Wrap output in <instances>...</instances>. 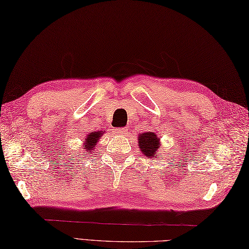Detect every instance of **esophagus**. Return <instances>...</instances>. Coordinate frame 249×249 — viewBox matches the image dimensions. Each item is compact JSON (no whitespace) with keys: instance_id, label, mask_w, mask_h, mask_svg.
<instances>
[{"instance_id":"1","label":"esophagus","mask_w":249,"mask_h":249,"mask_svg":"<svg viewBox=\"0 0 249 249\" xmlns=\"http://www.w3.org/2000/svg\"><path fill=\"white\" fill-rule=\"evenodd\" d=\"M127 128H118V129H115V133L118 134V135H121V136H126L127 135Z\"/></svg>"}]
</instances>
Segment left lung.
Here are the masks:
<instances>
[{
  "instance_id": "1",
  "label": "left lung",
  "mask_w": 249,
  "mask_h": 249,
  "mask_svg": "<svg viewBox=\"0 0 249 249\" xmlns=\"http://www.w3.org/2000/svg\"><path fill=\"white\" fill-rule=\"evenodd\" d=\"M160 137L157 134L152 133V131H146V133H141L138 135V143L139 149L142 154L149 158H157V150L160 146Z\"/></svg>"
}]
</instances>
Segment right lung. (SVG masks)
I'll list each match as a JSON object with an SVG mask.
<instances>
[{"mask_svg":"<svg viewBox=\"0 0 249 249\" xmlns=\"http://www.w3.org/2000/svg\"><path fill=\"white\" fill-rule=\"evenodd\" d=\"M105 134V131L102 130H97V131H92V133H89L87 138L84 139V141H82V147L84 150H86L89 154H92L93 150L95 149V146H96L98 140L102 138L103 135Z\"/></svg>","mask_w":249,"mask_h":249,"instance_id":"add662e5","label":"right lung"}]
</instances>
